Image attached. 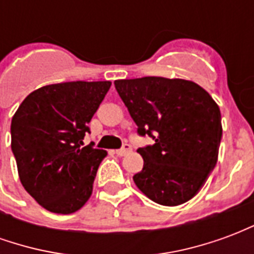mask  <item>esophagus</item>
Returning <instances> with one entry per match:
<instances>
[{
  "label": "esophagus",
  "instance_id": "1",
  "mask_svg": "<svg viewBox=\"0 0 254 254\" xmlns=\"http://www.w3.org/2000/svg\"><path fill=\"white\" fill-rule=\"evenodd\" d=\"M130 151H132V147H130V145H129V144H125V145H124V147H122V148L117 149V151H116V154L118 155V156H125V155L129 154V152H130Z\"/></svg>",
  "mask_w": 254,
  "mask_h": 254
}]
</instances>
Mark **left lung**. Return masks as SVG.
<instances>
[{"instance_id":"left-lung-1","label":"left lung","mask_w":254,"mask_h":254,"mask_svg":"<svg viewBox=\"0 0 254 254\" xmlns=\"http://www.w3.org/2000/svg\"><path fill=\"white\" fill-rule=\"evenodd\" d=\"M118 95L152 145L138 148L143 170L136 187L160 205L174 207L200 191L218 162L222 138L219 106L198 84L182 78L116 80Z\"/></svg>"}]
</instances>
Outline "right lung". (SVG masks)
<instances>
[{"label":"right lung","instance_id":"right-lung-1","mask_svg":"<svg viewBox=\"0 0 254 254\" xmlns=\"http://www.w3.org/2000/svg\"><path fill=\"white\" fill-rule=\"evenodd\" d=\"M110 81L45 85L25 98L10 124L12 152L23 187L42 207L73 213L92 194L107 152L84 147L88 124L110 89Z\"/></svg>","mask_w":254,"mask_h":254}]
</instances>
